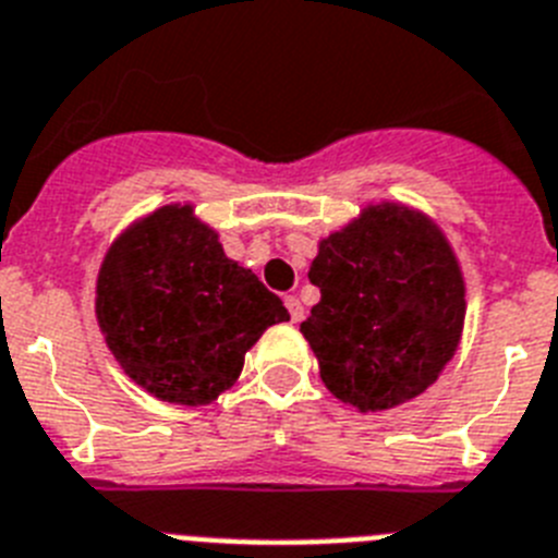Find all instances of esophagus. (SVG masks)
Wrapping results in <instances>:
<instances>
[{
    "label": "esophagus",
    "instance_id": "esophagus-1",
    "mask_svg": "<svg viewBox=\"0 0 558 558\" xmlns=\"http://www.w3.org/2000/svg\"><path fill=\"white\" fill-rule=\"evenodd\" d=\"M286 308H289V317H292V323H300V319H303V303H300L298 298H294V294H289V298H286Z\"/></svg>",
    "mask_w": 558,
    "mask_h": 558
}]
</instances>
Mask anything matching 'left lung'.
<instances>
[{"label":"left lung","mask_w":558,"mask_h":558,"mask_svg":"<svg viewBox=\"0 0 558 558\" xmlns=\"http://www.w3.org/2000/svg\"><path fill=\"white\" fill-rule=\"evenodd\" d=\"M300 333L333 399L381 413L433 387L463 337L466 280L447 232L404 202H367L319 239Z\"/></svg>","instance_id":"8db88e82"}]
</instances>
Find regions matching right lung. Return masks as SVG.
<instances>
[{
    "label": "right lung",
    "mask_w": 558,
    "mask_h": 558,
    "mask_svg": "<svg viewBox=\"0 0 558 558\" xmlns=\"http://www.w3.org/2000/svg\"><path fill=\"white\" fill-rule=\"evenodd\" d=\"M95 317L123 373L165 404L202 407L239 381L283 300L239 260L193 202L145 213L106 250Z\"/></svg>",
    "instance_id": "1"
}]
</instances>
